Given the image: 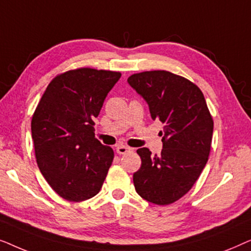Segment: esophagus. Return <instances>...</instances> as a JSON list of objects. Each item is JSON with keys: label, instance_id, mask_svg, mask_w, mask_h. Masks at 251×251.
I'll return each mask as SVG.
<instances>
[{"label": "esophagus", "instance_id": "1", "mask_svg": "<svg viewBox=\"0 0 251 251\" xmlns=\"http://www.w3.org/2000/svg\"><path fill=\"white\" fill-rule=\"evenodd\" d=\"M131 151V149H130L129 146H125V145H119L118 147H116V152H118L119 154H126L128 153Z\"/></svg>", "mask_w": 251, "mask_h": 251}]
</instances>
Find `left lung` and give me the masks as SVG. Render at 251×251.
<instances>
[{
  "instance_id": "left-lung-1",
  "label": "left lung",
  "mask_w": 251,
  "mask_h": 251,
  "mask_svg": "<svg viewBox=\"0 0 251 251\" xmlns=\"http://www.w3.org/2000/svg\"><path fill=\"white\" fill-rule=\"evenodd\" d=\"M128 83L145 99L152 119L164 125L160 155L137 150L142 166L133 174L136 192L152 203H174L198 180L210 153L214 121L204 96L187 78L167 71L132 74Z\"/></svg>"
}]
</instances>
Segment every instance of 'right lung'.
I'll return each mask as SVG.
<instances>
[{
  "label": "right lung",
  "mask_w": 251,
  "mask_h": 251,
  "mask_svg": "<svg viewBox=\"0 0 251 251\" xmlns=\"http://www.w3.org/2000/svg\"><path fill=\"white\" fill-rule=\"evenodd\" d=\"M120 72L77 68L48 85L32 119L41 174L65 200H88L100 191L114 152L95 138V118Z\"/></svg>",
  "instance_id": "add662e5"
}]
</instances>
